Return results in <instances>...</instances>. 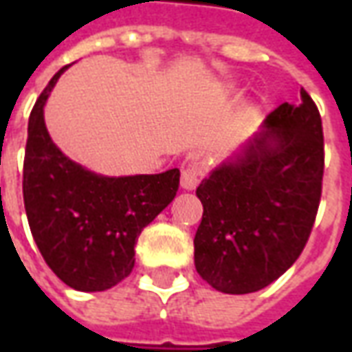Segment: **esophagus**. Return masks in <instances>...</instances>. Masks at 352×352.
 <instances>
[{
	"instance_id": "esophagus-1",
	"label": "esophagus",
	"mask_w": 352,
	"mask_h": 352,
	"mask_svg": "<svg viewBox=\"0 0 352 352\" xmlns=\"http://www.w3.org/2000/svg\"><path fill=\"white\" fill-rule=\"evenodd\" d=\"M206 173V160L201 154H190L181 169V186L184 190H194Z\"/></svg>"
}]
</instances>
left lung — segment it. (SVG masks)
<instances>
[{"label":"left lung","mask_w":352,"mask_h":352,"mask_svg":"<svg viewBox=\"0 0 352 352\" xmlns=\"http://www.w3.org/2000/svg\"><path fill=\"white\" fill-rule=\"evenodd\" d=\"M283 103L234 156L196 188L204 217L194 237L201 279L249 294L279 279L302 254L317 217L324 139L315 101Z\"/></svg>","instance_id":"obj_1"}]
</instances>
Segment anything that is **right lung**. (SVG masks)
<instances>
[{
    "label": "right lung",
    "mask_w": 352,
    "mask_h": 352,
    "mask_svg": "<svg viewBox=\"0 0 352 352\" xmlns=\"http://www.w3.org/2000/svg\"><path fill=\"white\" fill-rule=\"evenodd\" d=\"M65 69L30 115L24 207L35 245L58 279L80 292H101L130 275L139 234L173 201L181 173L105 177L69 160L50 139L43 111Z\"/></svg>",
    "instance_id": "1"
}]
</instances>
